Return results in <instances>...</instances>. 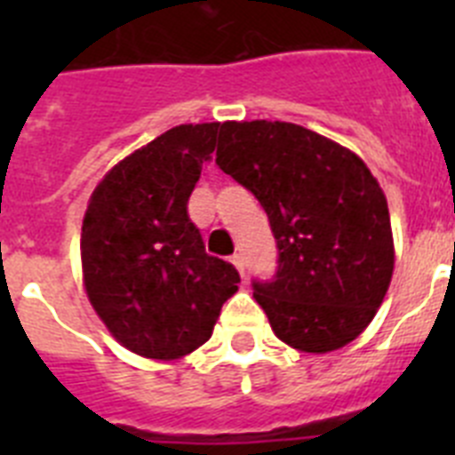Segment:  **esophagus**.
<instances>
[{
    "instance_id": "1",
    "label": "esophagus",
    "mask_w": 455,
    "mask_h": 455,
    "mask_svg": "<svg viewBox=\"0 0 455 455\" xmlns=\"http://www.w3.org/2000/svg\"><path fill=\"white\" fill-rule=\"evenodd\" d=\"M230 262L235 264L236 271H239L241 275H246V262H243V255H241V252H236V255H232Z\"/></svg>"
}]
</instances>
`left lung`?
<instances>
[{"mask_svg":"<svg viewBox=\"0 0 455 455\" xmlns=\"http://www.w3.org/2000/svg\"><path fill=\"white\" fill-rule=\"evenodd\" d=\"M216 164L259 200L277 243L252 296L277 339L305 353L347 347L371 323L394 271L385 193L355 152L280 120L219 124Z\"/></svg>","mask_w":455,"mask_h":455,"instance_id":"1","label":"left lung"}]
</instances>
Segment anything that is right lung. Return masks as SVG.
I'll list each match as a JSON object with an SVG mask.
<instances>
[{"instance_id": "right-lung-1", "label": "right lung", "mask_w": 455, "mask_h": 455, "mask_svg": "<svg viewBox=\"0 0 455 455\" xmlns=\"http://www.w3.org/2000/svg\"><path fill=\"white\" fill-rule=\"evenodd\" d=\"M219 123L180 124L124 156L88 200L82 268L88 300L132 353L178 360L212 337L241 283L204 252L187 212Z\"/></svg>"}]
</instances>
